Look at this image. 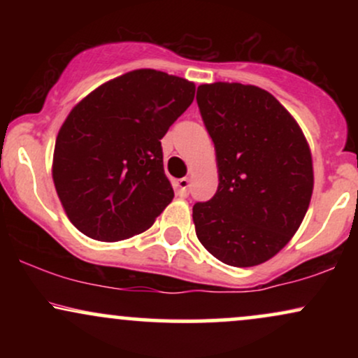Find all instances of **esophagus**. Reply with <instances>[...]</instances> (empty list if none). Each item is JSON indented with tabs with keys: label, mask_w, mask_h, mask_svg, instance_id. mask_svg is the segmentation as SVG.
Segmentation results:
<instances>
[{
	"label": "esophagus",
	"mask_w": 358,
	"mask_h": 358,
	"mask_svg": "<svg viewBox=\"0 0 358 358\" xmlns=\"http://www.w3.org/2000/svg\"><path fill=\"white\" fill-rule=\"evenodd\" d=\"M176 187H178L180 196H188V192H190V178H188V176L180 178L178 182H176Z\"/></svg>",
	"instance_id": "34e87169"
}]
</instances>
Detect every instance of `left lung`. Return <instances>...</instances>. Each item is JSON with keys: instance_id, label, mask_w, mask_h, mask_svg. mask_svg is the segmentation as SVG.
I'll return each mask as SVG.
<instances>
[{"instance_id": "8db88e82", "label": "left lung", "mask_w": 358, "mask_h": 358, "mask_svg": "<svg viewBox=\"0 0 358 358\" xmlns=\"http://www.w3.org/2000/svg\"><path fill=\"white\" fill-rule=\"evenodd\" d=\"M196 104L219 166L215 195L193 205L196 237L225 264L257 266L305 219L313 193L310 146L293 116L256 85L203 84Z\"/></svg>"}]
</instances>
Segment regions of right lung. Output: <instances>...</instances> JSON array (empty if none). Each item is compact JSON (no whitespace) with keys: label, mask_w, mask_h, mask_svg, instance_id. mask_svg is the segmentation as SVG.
Instances as JSON below:
<instances>
[{"label":"right lung","mask_w":358,"mask_h":358,"mask_svg":"<svg viewBox=\"0 0 358 358\" xmlns=\"http://www.w3.org/2000/svg\"><path fill=\"white\" fill-rule=\"evenodd\" d=\"M195 84L153 69L106 82L62 124L53 183L69 220L96 241H124L153 225L173 188L162 138L187 110Z\"/></svg>","instance_id":"right-lung-1"}]
</instances>
